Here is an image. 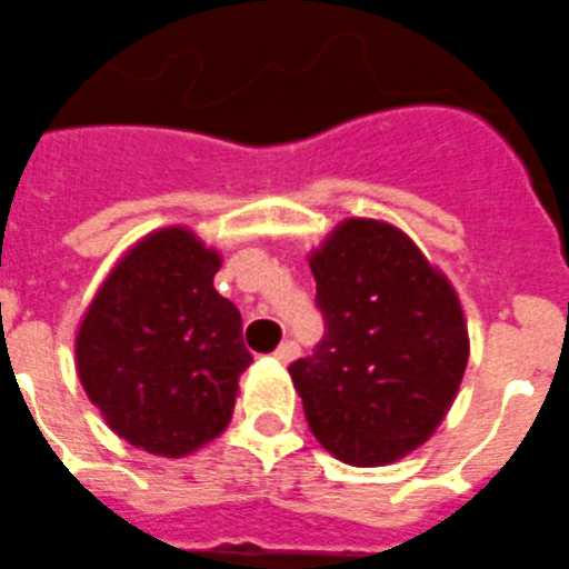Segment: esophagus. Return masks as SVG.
Listing matches in <instances>:
<instances>
[{"label": "esophagus", "mask_w": 569, "mask_h": 569, "mask_svg": "<svg viewBox=\"0 0 569 569\" xmlns=\"http://www.w3.org/2000/svg\"><path fill=\"white\" fill-rule=\"evenodd\" d=\"M295 358H298V343H295V340H286V343H280L278 349H274V360H278V363H291Z\"/></svg>", "instance_id": "1"}]
</instances>
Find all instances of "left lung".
Listing matches in <instances>:
<instances>
[{"instance_id":"obj_1","label":"left lung","mask_w":569,"mask_h":569,"mask_svg":"<svg viewBox=\"0 0 569 569\" xmlns=\"http://www.w3.org/2000/svg\"><path fill=\"white\" fill-rule=\"evenodd\" d=\"M326 335L289 367L315 438L378 467L421 447L469 358L461 300L423 251L380 220H343L309 257Z\"/></svg>"}]
</instances>
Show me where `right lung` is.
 Instances as JSON below:
<instances>
[{
	"label": "right lung",
	"mask_w": 569,
	"mask_h": 569,
	"mask_svg": "<svg viewBox=\"0 0 569 569\" xmlns=\"http://www.w3.org/2000/svg\"><path fill=\"white\" fill-rule=\"evenodd\" d=\"M220 254L182 226L142 237L93 295L77 372L108 427L182 458L223 432L251 363L243 320L214 289Z\"/></svg>",
	"instance_id": "right-lung-1"
}]
</instances>
